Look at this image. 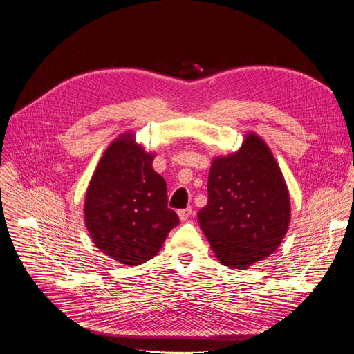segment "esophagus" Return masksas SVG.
<instances>
[{"label":"esophagus","instance_id":"1","mask_svg":"<svg viewBox=\"0 0 354 354\" xmlns=\"http://www.w3.org/2000/svg\"><path fill=\"white\" fill-rule=\"evenodd\" d=\"M178 215H179V219H180L182 222L187 221V219L192 215V208L188 207V208H185V209H179V211H178Z\"/></svg>","mask_w":354,"mask_h":354}]
</instances>
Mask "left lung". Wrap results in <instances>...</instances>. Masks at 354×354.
Masks as SVG:
<instances>
[{
	"label": "left lung",
	"mask_w": 354,
	"mask_h": 354,
	"mask_svg": "<svg viewBox=\"0 0 354 354\" xmlns=\"http://www.w3.org/2000/svg\"><path fill=\"white\" fill-rule=\"evenodd\" d=\"M199 227L216 258L245 270L271 255L287 232L290 196L272 153L254 133L238 152L216 158L208 178V203Z\"/></svg>",
	"instance_id": "1"
}]
</instances>
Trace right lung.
<instances>
[{"label": "right lung", "mask_w": 354, "mask_h": 354, "mask_svg": "<svg viewBox=\"0 0 354 354\" xmlns=\"http://www.w3.org/2000/svg\"><path fill=\"white\" fill-rule=\"evenodd\" d=\"M152 160L126 133L107 147L86 194L84 219L93 243L126 266L153 258L179 224Z\"/></svg>", "instance_id": "obj_1"}]
</instances>
